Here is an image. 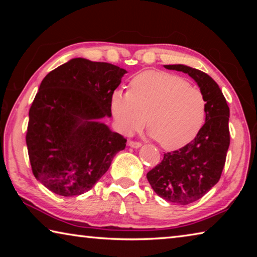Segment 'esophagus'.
Masks as SVG:
<instances>
[{
    "instance_id": "obj_1",
    "label": "esophagus",
    "mask_w": 257,
    "mask_h": 257,
    "mask_svg": "<svg viewBox=\"0 0 257 257\" xmlns=\"http://www.w3.org/2000/svg\"><path fill=\"white\" fill-rule=\"evenodd\" d=\"M128 145L130 147H134V149H138V147L142 146V143L141 142H136V141H129L128 142Z\"/></svg>"
}]
</instances>
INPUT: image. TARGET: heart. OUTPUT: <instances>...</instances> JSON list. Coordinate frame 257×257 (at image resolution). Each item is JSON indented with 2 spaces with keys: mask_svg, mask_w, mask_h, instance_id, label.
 Here are the masks:
<instances>
[{
  "mask_svg": "<svg viewBox=\"0 0 257 257\" xmlns=\"http://www.w3.org/2000/svg\"><path fill=\"white\" fill-rule=\"evenodd\" d=\"M111 110L121 132L144 127L165 150H177L196 137L206 118V99L185 78L165 71H144L134 77L129 90L111 95Z\"/></svg>",
  "mask_w": 257,
  "mask_h": 257,
  "instance_id": "b5f03b06",
  "label": "heart"
}]
</instances>
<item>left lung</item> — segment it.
I'll return each mask as SVG.
<instances>
[{
    "label": "left lung",
    "mask_w": 257,
    "mask_h": 257,
    "mask_svg": "<svg viewBox=\"0 0 257 257\" xmlns=\"http://www.w3.org/2000/svg\"><path fill=\"white\" fill-rule=\"evenodd\" d=\"M164 67L188 73L206 99L205 123L196 137L181 149L165 153L146 175L160 197L187 205L202 198L220 180L230 145V111L219 85L207 73L182 64Z\"/></svg>",
    "instance_id": "obj_1"
}]
</instances>
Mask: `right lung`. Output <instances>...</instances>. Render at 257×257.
<instances>
[{
    "label": "right lung",
    "instance_id": "1",
    "mask_svg": "<svg viewBox=\"0 0 257 257\" xmlns=\"http://www.w3.org/2000/svg\"><path fill=\"white\" fill-rule=\"evenodd\" d=\"M125 72L77 58L43 79L29 108L26 143L34 176L47 189L66 197L86 193L124 150L127 139L99 119L111 116V95Z\"/></svg>",
    "mask_w": 257,
    "mask_h": 257
}]
</instances>
